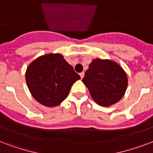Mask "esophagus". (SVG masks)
<instances>
[{
  "label": "esophagus",
  "mask_w": 153,
  "mask_h": 153,
  "mask_svg": "<svg viewBox=\"0 0 153 153\" xmlns=\"http://www.w3.org/2000/svg\"><path fill=\"white\" fill-rule=\"evenodd\" d=\"M80 77H81V79H82V78H83L84 77V72H81V73H80Z\"/></svg>",
  "instance_id": "34e87169"
}]
</instances>
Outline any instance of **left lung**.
<instances>
[{"label": "left lung", "mask_w": 153, "mask_h": 153, "mask_svg": "<svg viewBox=\"0 0 153 153\" xmlns=\"http://www.w3.org/2000/svg\"><path fill=\"white\" fill-rule=\"evenodd\" d=\"M93 100L102 106L120 101L126 93L128 78L122 67L109 59H95L89 65L82 79Z\"/></svg>", "instance_id": "obj_1"}]
</instances>
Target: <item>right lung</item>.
<instances>
[{"mask_svg": "<svg viewBox=\"0 0 153 153\" xmlns=\"http://www.w3.org/2000/svg\"><path fill=\"white\" fill-rule=\"evenodd\" d=\"M25 79L30 93L37 102L54 107L67 98L72 85L80 76L62 55L48 54L28 65Z\"/></svg>", "mask_w": 153, "mask_h": 153, "instance_id": "obj_1", "label": "right lung"}]
</instances>
